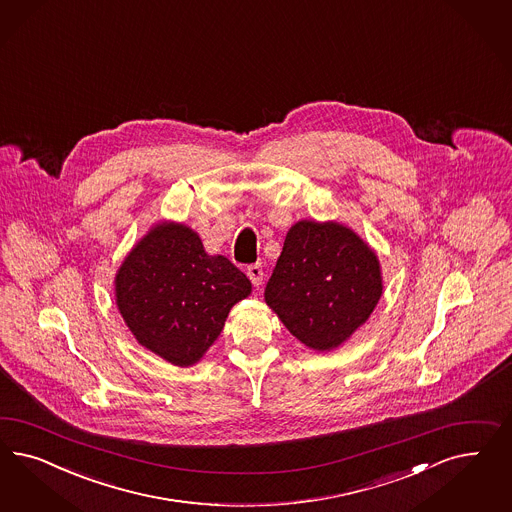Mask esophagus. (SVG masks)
<instances>
[{"instance_id":"esophagus-1","label":"esophagus","mask_w":512,"mask_h":512,"mask_svg":"<svg viewBox=\"0 0 512 512\" xmlns=\"http://www.w3.org/2000/svg\"><path fill=\"white\" fill-rule=\"evenodd\" d=\"M247 275L250 282H252L256 288H260V286L264 284V269H262V265H250L247 269Z\"/></svg>"}]
</instances>
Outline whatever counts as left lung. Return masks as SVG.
Masks as SVG:
<instances>
[{
  "label": "left lung",
  "instance_id": "8db88e82",
  "mask_svg": "<svg viewBox=\"0 0 512 512\" xmlns=\"http://www.w3.org/2000/svg\"><path fill=\"white\" fill-rule=\"evenodd\" d=\"M379 256L345 224L299 220L284 239L265 303L316 352L347 343L382 296Z\"/></svg>",
  "mask_w": 512,
  "mask_h": 512
}]
</instances>
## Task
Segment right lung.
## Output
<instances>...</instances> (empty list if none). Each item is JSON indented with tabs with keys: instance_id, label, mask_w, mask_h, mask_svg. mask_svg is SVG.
I'll list each match as a JSON object with an SVG mask.
<instances>
[{
	"instance_id": "add662e5",
	"label": "right lung",
	"mask_w": 512,
	"mask_h": 512,
	"mask_svg": "<svg viewBox=\"0 0 512 512\" xmlns=\"http://www.w3.org/2000/svg\"><path fill=\"white\" fill-rule=\"evenodd\" d=\"M250 292L243 271L207 254L198 231L173 220L154 224L115 275L116 307L137 343L179 367L205 356Z\"/></svg>"
}]
</instances>
